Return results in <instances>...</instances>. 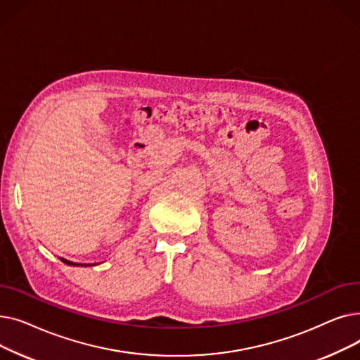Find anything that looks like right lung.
<instances>
[{
    "label": "right lung",
    "mask_w": 360,
    "mask_h": 360,
    "mask_svg": "<svg viewBox=\"0 0 360 360\" xmlns=\"http://www.w3.org/2000/svg\"><path fill=\"white\" fill-rule=\"evenodd\" d=\"M65 264H68V266H80V264H77V262H71V261H68V259H64V258H61Z\"/></svg>",
    "instance_id": "1"
}]
</instances>
